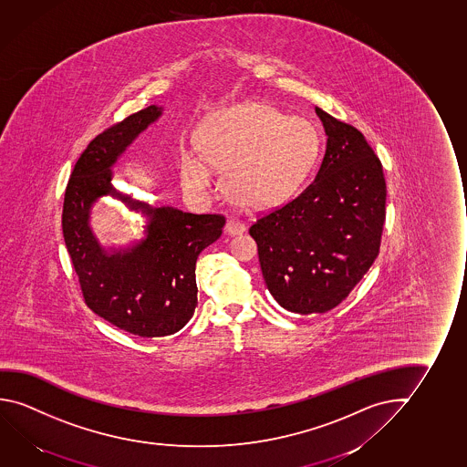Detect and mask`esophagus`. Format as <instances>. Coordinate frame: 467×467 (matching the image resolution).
<instances>
[{"instance_id":"obj_1","label":"esophagus","mask_w":467,"mask_h":467,"mask_svg":"<svg viewBox=\"0 0 467 467\" xmlns=\"http://www.w3.org/2000/svg\"><path fill=\"white\" fill-rule=\"evenodd\" d=\"M224 231L228 236H237V234H243L245 231V224L239 220H230L224 226Z\"/></svg>"}]
</instances>
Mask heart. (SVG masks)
Masks as SVG:
<instances>
[{"label": "heart", "instance_id": "obj_1", "mask_svg": "<svg viewBox=\"0 0 467 467\" xmlns=\"http://www.w3.org/2000/svg\"><path fill=\"white\" fill-rule=\"evenodd\" d=\"M195 144L180 149V176L187 194L208 201L215 172L231 201L251 210L278 207L299 192L314 171L322 137L302 118H289L264 103H245L208 113Z\"/></svg>", "mask_w": 467, "mask_h": 467}]
</instances>
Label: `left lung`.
I'll list each match as a JSON object with an SVG mask.
<instances>
[{
  "label": "left lung",
  "mask_w": 467,
  "mask_h": 467,
  "mask_svg": "<svg viewBox=\"0 0 467 467\" xmlns=\"http://www.w3.org/2000/svg\"><path fill=\"white\" fill-rule=\"evenodd\" d=\"M327 149L316 180L249 228L266 287L283 309L309 316L345 301L380 251L387 184L360 130L316 107Z\"/></svg>",
  "instance_id": "left-lung-1"
}]
</instances>
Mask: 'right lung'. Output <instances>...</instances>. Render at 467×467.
<instances>
[{"mask_svg":"<svg viewBox=\"0 0 467 467\" xmlns=\"http://www.w3.org/2000/svg\"><path fill=\"white\" fill-rule=\"evenodd\" d=\"M163 115L150 105L95 137L74 166L63 205V236L86 304L136 337H168L194 316L195 262L222 236L224 216L194 215L136 201L113 186L122 153ZM109 194L145 218L146 236L122 250L103 248L89 226L91 207Z\"/></svg>","mask_w":467,"mask_h":467,"instance_id":"right-lung-1","label":"right lung"}]
</instances>
